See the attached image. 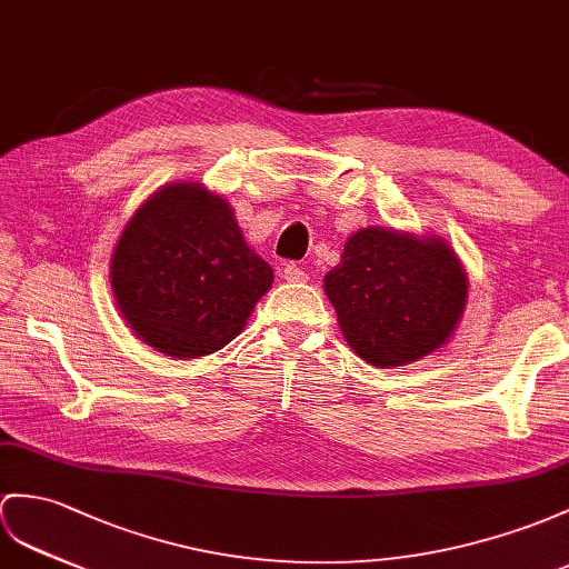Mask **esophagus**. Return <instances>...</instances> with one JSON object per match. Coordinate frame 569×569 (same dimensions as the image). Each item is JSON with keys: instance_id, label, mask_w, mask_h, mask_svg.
I'll return each instance as SVG.
<instances>
[{"instance_id": "1", "label": "esophagus", "mask_w": 569, "mask_h": 569, "mask_svg": "<svg viewBox=\"0 0 569 569\" xmlns=\"http://www.w3.org/2000/svg\"><path fill=\"white\" fill-rule=\"evenodd\" d=\"M282 277L287 282H303L307 280V270L297 266V262H289V266H284V270H282Z\"/></svg>"}]
</instances>
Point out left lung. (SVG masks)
<instances>
[{"label":"left lung","instance_id":"8db88e82","mask_svg":"<svg viewBox=\"0 0 569 569\" xmlns=\"http://www.w3.org/2000/svg\"><path fill=\"white\" fill-rule=\"evenodd\" d=\"M323 289L350 348L371 367L391 369L449 342L468 277L445 239L367 227L345 243Z\"/></svg>","mask_w":569,"mask_h":569}]
</instances>
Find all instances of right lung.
Segmentation results:
<instances>
[{
	"label": "right lung",
	"mask_w": 569,
	"mask_h": 569,
	"mask_svg": "<svg viewBox=\"0 0 569 569\" xmlns=\"http://www.w3.org/2000/svg\"><path fill=\"white\" fill-rule=\"evenodd\" d=\"M224 198L202 183H169L140 204L110 258V289L149 348L196 359L243 330L272 287Z\"/></svg>",
	"instance_id": "obj_1"
}]
</instances>
